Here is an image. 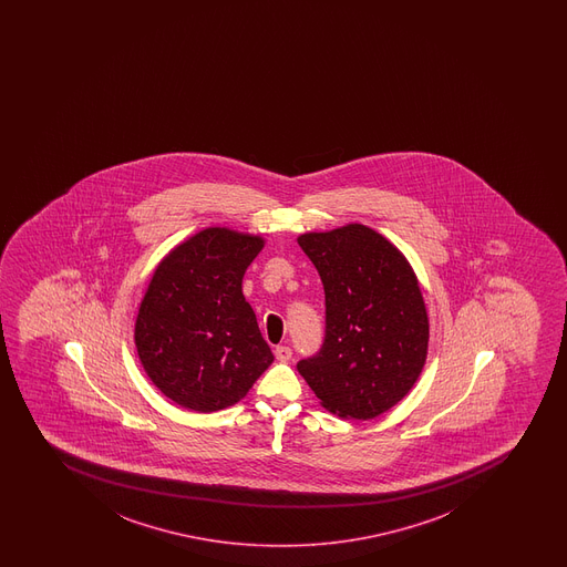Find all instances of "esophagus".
Masks as SVG:
<instances>
[{"label": "esophagus", "mask_w": 567, "mask_h": 567, "mask_svg": "<svg viewBox=\"0 0 567 567\" xmlns=\"http://www.w3.org/2000/svg\"><path fill=\"white\" fill-rule=\"evenodd\" d=\"M274 355H276V359L281 361V363H287V361L291 359V355H293V352H291L289 346H278V348L274 350Z\"/></svg>", "instance_id": "34e87169"}]
</instances>
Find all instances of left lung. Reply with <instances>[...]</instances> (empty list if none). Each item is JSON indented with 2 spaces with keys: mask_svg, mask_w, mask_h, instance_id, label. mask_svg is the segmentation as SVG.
Here are the masks:
<instances>
[{
  "mask_svg": "<svg viewBox=\"0 0 567 567\" xmlns=\"http://www.w3.org/2000/svg\"><path fill=\"white\" fill-rule=\"evenodd\" d=\"M297 241L326 291V340L297 369L332 414L380 416L412 390L427 358L416 274L388 238L359 223Z\"/></svg>",
  "mask_w": 567,
  "mask_h": 567,
  "instance_id": "left-lung-1",
  "label": "left lung"
}]
</instances>
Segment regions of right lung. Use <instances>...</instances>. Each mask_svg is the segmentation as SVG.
<instances>
[{"instance_id": "right-lung-1", "label": "right lung", "mask_w": 567, "mask_h": 567, "mask_svg": "<svg viewBox=\"0 0 567 567\" xmlns=\"http://www.w3.org/2000/svg\"><path fill=\"white\" fill-rule=\"evenodd\" d=\"M262 236L204 228L153 272L134 342L151 382L187 411L215 412L248 395L274 361L241 280Z\"/></svg>"}]
</instances>
